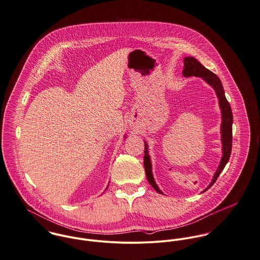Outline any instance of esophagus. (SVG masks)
I'll list each match as a JSON object with an SVG mask.
<instances>
[{
	"instance_id": "34e87169",
	"label": "esophagus",
	"mask_w": 260,
	"mask_h": 260,
	"mask_svg": "<svg viewBox=\"0 0 260 260\" xmlns=\"http://www.w3.org/2000/svg\"><path fill=\"white\" fill-rule=\"evenodd\" d=\"M137 119H135V118H132L131 120H129V125L132 126V127H135L136 125H137Z\"/></svg>"
}]
</instances>
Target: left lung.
I'll return each instance as SVG.
<instances>
[{
  "instance_id": "1",
  "label": "left lung",
  "mask_w": 260,
  "mask_h": 260,
  "mask_svg": "<svg viewBox=\"0 0 260 260\" xmlns=\"http://www.w3.org/2000/svg\"><path fill=\"white\" fill-rule=\"evenodd\" d=\"M183 75L185 77L189 76H198L202 77L209 85H211L214 90L216 91V95L219 100V105L221 109V114H222V123H221V141H222V158L219 164V167L214 174V177L212 179V182L207 188L203 191H207L208 189L216 182L218 179L220 173L223 171L225 168L226 164L229 160V157L231 155V150H232V123H233V115H232V110L231 106L229 103L226 100L225 92L223 89V85L221 83V80L219 77L213 73L212 71L208 70L205 68L196 58L194 57H185L184 58V69H183ZM144 166L146 170V175L148 178L149 183L152 185V187L156 190L157 193L162 194V192L158 189L156 186L155 179L153 177L152 173V162L151 158L149 156V151H148V144L145 142V156H144Z\"/></svg>"
}]
</instances>
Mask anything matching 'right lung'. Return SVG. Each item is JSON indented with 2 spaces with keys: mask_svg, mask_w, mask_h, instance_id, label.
<instances>
[{
  "mask_svg": "<svg viewBox=\"0 0 260 260\" xmlns=\"http://www.w3.org/2000/svg\"><path fill=\"white\" fill-rule=\"evenodd\" d=\"M106 189H107V188H106Z\"/></svg>",
  "mask_w": 260,
  "mask_h": 260,
  "instance_id": "obj_1",
  "label": "right lung"
}]
</instances>
